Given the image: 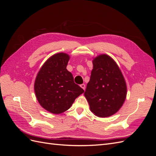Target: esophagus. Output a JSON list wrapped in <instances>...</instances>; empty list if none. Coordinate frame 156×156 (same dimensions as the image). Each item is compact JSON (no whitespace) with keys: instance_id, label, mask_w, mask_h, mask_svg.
<instances>
[{"instance_id":"1","label":"esophagus","mask_w":156,"mask_h":156,"mask_svg":"<svg viewBox=\"0 0 156 156\" xmlns=\"http://www.w3.org/2000/svg\"><path fill=\"white\" fill-rule=\"evenodd\" d=\"M80 87H81L84 90H85V84H81V86H80Z\"/></svg>"}]
</instances>
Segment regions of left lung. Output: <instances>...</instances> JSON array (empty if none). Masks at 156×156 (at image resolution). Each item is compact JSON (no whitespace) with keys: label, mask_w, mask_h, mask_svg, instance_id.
I'll return each mask as SVG.
<instances>
[{"label":"left lung","mask_w":156,"mask_h":156,"mask_svg":"<svg viewBox=\"0 0 156 156\" xmlns=\"http://www.w3.org/2000/svg\"><path fill=\"white\" fill-rule=\"evenodd\" d=\"M93 69L84 95L94 115L105 118L115 115L123 105L127 95L124 75L110 56L94 58Z\"/></svg>","instance_id":"left-lung-1"}]
</instances>
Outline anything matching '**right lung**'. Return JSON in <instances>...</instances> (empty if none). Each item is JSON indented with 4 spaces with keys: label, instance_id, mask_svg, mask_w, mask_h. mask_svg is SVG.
Segmentation results:
<instances>
[{
    "label": "right lung",
    "instance_id": "add662e5",
    "mask_svg": "<svg viewBox=\"0 0 156 156\" xmlns=\"http://www.w3.org/2000/svg\"><path fill=\"white\" fill-rule=\"evenodd\" d=\"M69 58L65 53L52 55L41 67L35 79L37 100L44 109L53 114L69 109L75 99L84 92L66 69Z\"/></svg>",
    "mask_w": 156,
    "mask_h": 156
}]
</instances>
